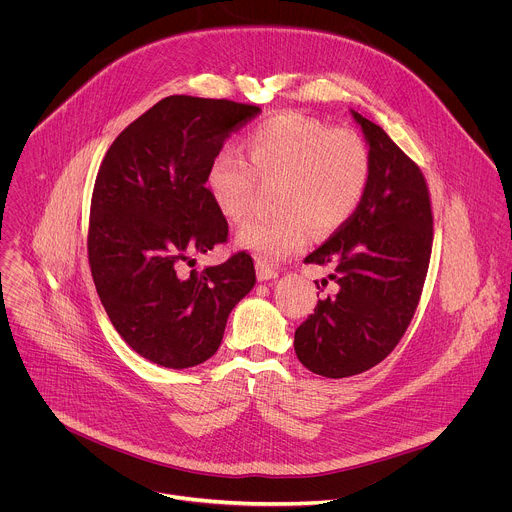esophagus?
Wrapping results in <instances>:
<instances>
[{
	"instance_id": "esophagus-1",
	"label": "esophagus",
	"mask_w": 512,
	"mask_h": 512,
	"mask_svg": "<svg viewBox=\"0 0 512 512\" xmlns=\"http://www.w3.org/2000/svg\"><path fill=\"white\" fill-rule=\"evenodd\" d=\"M277 277H279V273L273 267H269L265 263H257V279L259 281H271V279H277Z\"/></svg>"
}]
</instances>
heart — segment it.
<instances>
[{"label": "heart", "instance_id": "b5f03b06", "mask_svg": "<svg viewBox=\"0 0 512 512\" xmlns=\"http://www.w3.org/2000/svg\"><path fill=\"white\" fill-rule=\"evenodd\" d=\"M241 153L219 147L207 163L203 185L229 221H239L249 207L255 175L275 177L271 215L245 221L235 237L237 247L259 263H279L303 251L317 233L343 227L359 209L371 177L365 141L351 129L285 111L251 127L241 139Z\"/></svg>", "mask_w": 512, "mask_h": 512}]
</instances>
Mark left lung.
<instances>
[{"mask_svg": "<svg viewBox=\"0 0 512 512\" xmlns=\"http://www.w3.org/2000/svg\"><path fill=\"white\" fill-rule=\"evenodd\" d=\"M351 115L369 145V187L355 215L305 257L335 269L329 279L337 293L319 299L295 331L299 361L327 379L365 373L397 347L419 305L433 247L421 169L383 127Z\"/></svg>", "mask_w": 512, "mask_h": 512, "instance_id": "8db88e82", "label": "left lung"}]
</instances>
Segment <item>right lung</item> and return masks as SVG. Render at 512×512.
I'll list each match as a JSON object with an SVG mask.
<instances>
[{"label":"right lung","mask_w":512,"mask_h":512,"mask_svg":"<svg viewBox=\"0 0 512 512\" xmlns=\"http://www.w3.org/2000/svg\"><path fill=\"white\" fill-rule=\"evenodd\" d=\"M259 111L169 95L117 135L99 167L87 237L93 283L121 339L155 365L189 369L213 357L229 313L255 285L247 253L203 271L185 265L227 241L203 177Z\"/></svg>","instance_id":"right-lung-1"}]
</instances>
